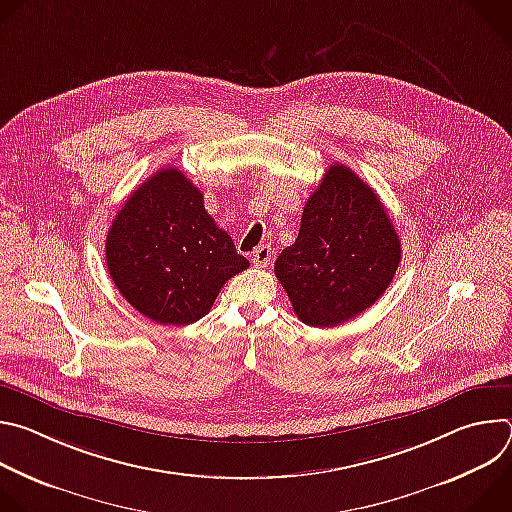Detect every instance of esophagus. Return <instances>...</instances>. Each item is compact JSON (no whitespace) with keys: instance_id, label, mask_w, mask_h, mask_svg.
<instances>
[{"instance_id":"1","label":"esophagus","mask_w":512,"mask_h":512,"mask_svg":"<svg viewBox=\"0 0 512 512\" xmlns=\"http://www.w3.org/2000/svg\"><path fill=\"white\" fill-rule=\"evenodd\" d=\"M271 255H273L271 247H269V245H261V247H257V249L253 251L251 261H253V265H257V267H267L269 261H271Z\"/></svg>"}]
</instances>
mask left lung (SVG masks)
<instances>
[{
    "label": "left lung",
    "mask_w": 512,
    "mask_h": 512,
    "mask_svg": "<svg viewBox=\"0 0 512 512\" xmlns=\"http://www.w3.org/2000/svg\"><path fill=\"white\" fill-rule=\"evenodd\" d=\"M401 263V241L375 190L344 164L326 170L308 198L294 245L275 275L296 316L332 328L371 308Z\"/></svg>",
    "instance_id": "1"
}]
</instances>
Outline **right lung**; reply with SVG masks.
<instances>
[{
    "label": "right lung",
    "mask_w": 512,
    "mask_h": 512,
    "mask_svg": "<svg viewBox=\"0 0 512 512\" xmlns=\"http://www.w3.org/2000/svg\"><path fill=\"white\" fill-rule=\"evenodd\" d=\"M105 257L119 294L164 326L198 322L225 281L249 267L206 212L202 192L176 168L158 170L125 200Z\"/></svg>",
    "instance_id": "1"
}]
</instances>
